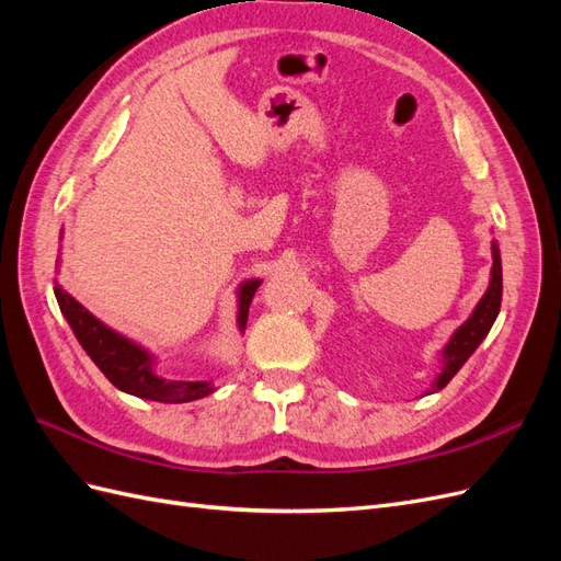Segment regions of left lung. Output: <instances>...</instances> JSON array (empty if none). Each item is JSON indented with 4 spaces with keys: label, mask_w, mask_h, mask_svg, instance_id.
<instances>
[{
    "label": "left lung",
    "mask_w": 561,
    "mask_h": 561,
    "mask_svg": "<svg viewBox=\"0 0 561 561\" xmlns=\"http://www.w3.org/2000/svg\"><path fill=\"white\" fill-rule=\"evenodd\" d=\"M491 260L494 262H491L486 293L482 295L478 307L472 309V313L468 316L463 325L456 328L454 334L449 336V342L443 348V367H439L433 386L428 388V393H437V390H443L454 379L456 371L466 365V360L474 353V348L484 342L491 325H494V320L501 311V297H503V268H501V250L496 241H491Z\"/></svg>",
    "instance_id": "obj_1"
}]
</instances>
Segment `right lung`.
I'll return each instance as SVG.
<instances>
[{
  "mask_svg": "<svg viewBox=\"0 0 561 561\" xmlns=\"http://www.w3.org/2000/svg\"><path fill=\"white\" fill-rule=\"evenodd\" d=\"M62 241V231H60ZM60 266V260L56 262ZM262 285L260 278H248L236 290L239 299V332H245L250 301ZM60 313L70 322L81 348L89 353V358L98 365V369L128 396L154 400V402H192L198 398L210 396L215 386L213 381H175L165 379L157 371V355L149 353L138 342H133L126 334L112 330L103 320L95 318L83 304H79L70 293L62 290V285L54 287Z\"/></svg>",
  "mask_w": 561,
  "mask_h": 561,
  "instance_id": "obj_1",
  "label": "right lung"
}]
</instances>
